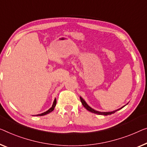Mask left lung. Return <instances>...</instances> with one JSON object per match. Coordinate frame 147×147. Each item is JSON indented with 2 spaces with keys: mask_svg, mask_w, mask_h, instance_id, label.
Instances as JSON below:
<instances>
[{
  "mask_svg": "<svg viewBox=\"0 0 147 147\" xmlns=\"http://www.w3.org/2000/svg\"><path fill=\"white\" fill-rule=\"evenodd\" d=\"M80 101H81V102H82V104L83 105V106L85 108H86L87 110H88V111H90V112H92V113H96V114H98V115H111V114H112V113H115V111H117V110H115V111H111V112H100V111H96V110H94V109H92V108H91L86 103V102L84 101V100L82 99V98L81 97H80ZM124 107V106H123ZM123 107H122L121 108H123Z\"/></svg>",
  "mask_w": 147,
  "mask_h": 147,
  "instance_id": "obj_1",
  "label": "left lung"
}]
</instances>
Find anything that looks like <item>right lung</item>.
Returning <instances> with one entry per match:
<instances>
[{
    "instance_id": "1",
    "label": "right lung",
    "mask_w": 147,
    "mask_h": 147,
    "mask_svg": "<svg viewBox=\"0 0 147 147\" xmlns=\"http://www.w3.org/2000/svg\"><path fill=\"white\" fill-rule=\"evenodd\" d=\"M56 103H57V100L55 99L54 102H53V106H52V107H51V108H50L49 109H48V110H47V111H45V112L41 113V114H38V115H38H38H39V116L45 115H46V114H48V113H49L50 112H51L52 111H53L55 107V106H56Z\"/></svg>"
}]
</instances>
